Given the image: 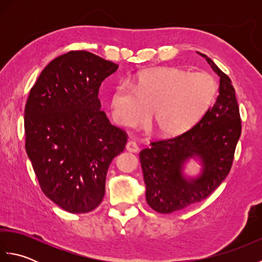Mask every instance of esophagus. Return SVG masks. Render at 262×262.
Masks as SVG:
<instances>
[{
    "instance_id": "esophagus-1",
    "label": "esophagus",
    "mask_w": 262,
    "mask_h": 262,
    "mask_svg": "<svg viewBox=\"0 0 262 262\" xmlns=\"http://www.w3.org/2000/svg\"><path fill=\"white\" fill-rule=\"evenodd\" d=\"M126 149L128 152L136 153L138 151V145L134 141H129V142H127V144H126Z\"/></svg>"
}]
</instances>
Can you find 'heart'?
I'll return each instance as SVG.
<instances>
[{
    "instance_id": "obj_1",
    "label": "heart",
    "mask_w": 262,
    "mask_h": 262,
    "mask_svg": "<svg viewBox=\"0 0 262 262\" xmlns=\"http://www.w3.org/2000/svg\"><path fill=\"white\" fill-rule=\"evenodd\" d=\"M217 91L214 77L206 72L159 68L142 72L118 83L110 96L115 120L125 127L145 124L161 136H177L191 128L213 102Z\"/></svg>"
}]
</instances>
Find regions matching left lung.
I'll use <instances>...</instances> for the list:
<instances>
[{"instance_id": "left-lung-1", "label": "left lung", "mask_w": 262, "mask_h": 262, "mask_svg": "<svg viewBox=\"0 0 262 262\" xmlns=\"http://www.w3.org/2000/svg\"><path fill=\"white\" fill-rule=\"evenodd\" d=\"M200 55L220 76L216 102L189 130L154 141L140 153L146 202L161 214L173 213L207 198L229 174L241 136L240 110L231 79L209 57ZM193 156L202 160L203 171L197 180L189 181L182 169Z\"/></svg>"}]
</instances>
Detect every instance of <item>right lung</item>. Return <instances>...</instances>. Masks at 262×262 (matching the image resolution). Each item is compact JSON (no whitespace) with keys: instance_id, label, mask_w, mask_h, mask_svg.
<instances>
[{"instance_id":"1","label":"right lung","mask_w":262,"mask_h":262,"mask_svg":"<svg viewBox=\"0 0 262 262\" xmlns=\"http://www.w3.org/2000/svg\"><path fill=\"white\" fill-rule=\"evenodd\" d=\"M118 65L85 51L53 59L31 88L25 108L26 151L42 192L70 213L102 202L111 161L127 133L110 124L98 98Z\"/></svg>"}]
</instances>
